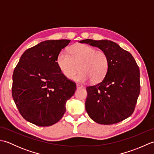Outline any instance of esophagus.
I'll list each match as a JSON object with an SVG mask.
<instances>
[{"mask_svg":"<svg viewBox=\"0 0 154 154\" xmlns=\"http://www.w3.org/2000/svg\"><path fill=\"white\" fill-rule=\"evenodd\" d=\"M76 86H77V89H79V88H82V87H83V86L81 85H79V84H77Z\"/></svg>","mask_w":154,"mask_h":154,"instance_id":"34e87169","label":"esophagus"}]
</instances>
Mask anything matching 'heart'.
Returning <instances> with one entry per match:
<instances>
[{
	"instance_id": "obj_1",
	"label": "heart",
	"mask_w": 154,
	"mask_h": 154,
	"mask_svg": "<svg viewBox=\"0 0 154 154\" xmlns=\"http://www.w3.org/2000/svg\"><path fill=\"white\" fill-rule=\"evenodd\" d=\"M69 53L61 51L56 58L57 67L67 79L74 77L78 66L81 72L73 79L77 82L85 83L91 80L93 83H98L105 78L110 65L105 51L81 44L71 47Z\"/></svg>"
}]
</instances>
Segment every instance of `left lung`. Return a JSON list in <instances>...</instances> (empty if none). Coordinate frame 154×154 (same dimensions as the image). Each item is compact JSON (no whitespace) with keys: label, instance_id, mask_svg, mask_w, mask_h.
Masks as SVG:
<instances>
[{"label":"left lung","instance_id":"1","mask_svg":"<svg viewBox=\"0 0 154 154\" xmlns=\"http://www.w3.org/2000/svg\"><path fill=\"white\" fill-rule=\"evenodd\" d=\"M79 42L105 51L110 62L103 81L87 87V112L100 124L109 125L125 120L134 111L140 92V69L135 60L112 41L87 39Z\"/></svg>","mask_w":154,"mask_h":154}]
</instances>
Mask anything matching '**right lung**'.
I'll return each mask as SVG.
<instances>
[{
  "instance_id": "add662e5",
  "label": "right lung",
  "mask_w": 154,
  "mask_h": 154,
  "mask_svg": "<svg viewBox=\"0 0 154 154\" xmlns=\"http://www.w3.org/2000/svg\"><path fill=\"white\" fill-rule=\"evenodd\" d=\"M71 40H46L26 50L12 75V95L20 114L39 126L57 122L76 84L61 73L56 58Z\"/></svg>"
}]
</instances>
